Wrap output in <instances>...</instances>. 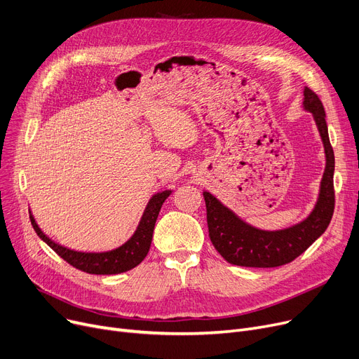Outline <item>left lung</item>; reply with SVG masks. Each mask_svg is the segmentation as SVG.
I'll return each instance as SVG.
<instances>
[{
	"label": "left lung",
	"instance_id": "8db88e82",
	"mask_svg": "<svg viewBox=\"0 0 359 359\" xmlns=\"http://www.w3.org/2000/svg\"><path fill=\"white\" fill-rule=\"evenodd\" d=\"M302 107L313 114L326 153V168L313 212L299 224L280 231L254 228L204 191L210 241L228 263L244 267H278L291 263L327 229L334 210V153L330 144L321 100L309 88L304 89Z\"/></svg>",
	"mask_w": 359,
	"mask_h": 359
}]
</instances>
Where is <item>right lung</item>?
<instances>
[{"label": "right lung", "mask_w": 359, "mask_h": 359, "mask_svg": "<svg viewBox=\"0 0 359 359\" xmlns=\"http://www.w3.org/2000/svg\"><path fill=\"white\" fill-rule=\"evenodd\" d=\"M170 193L172 191L165 190V191L153 194L139 222L137 229H135V232L131 235L130 240L124 243L121 247L111 251L83 252V251H74L67 247H62L54 243L49 236H46L42 232V229L38 226L36 220L32 216V213H30V222H32L33 229H35V232L38 233L41 240L53 248L68 264H72L79 270L90 273V275H118V273H124L127 270L134 269L144 260L151 244L153 229H155L158 215L161 212L163 201L169 197Z\"/></svg>", "instance_id": "right-lung-1"}]
</instances>
